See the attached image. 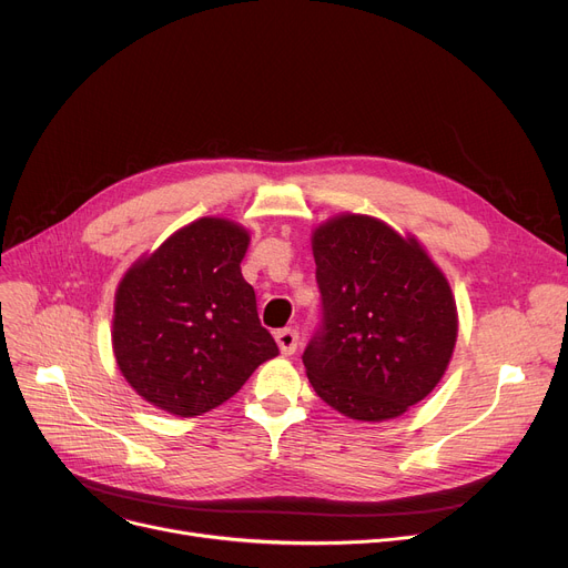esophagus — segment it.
I'll use <instances>...</instances> for the list:
<instances>
[{"mask_svg":"<svg viewBox=\"0 0 568 568\" xmlns=\"http://www.w3.org/2000/svg\"><path fill=\"white\" fill-rule=\"evenodd\" d=\"M276 343H278L281 352L285 356H290V354L296 352V347H300V332L292 329V326H287V329L276 332Z\"/></svg>","mask_w":568,"mask_h":568,"instance_id":"obj_1","label":"esophagus"}]
</instances>
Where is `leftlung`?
<instances>
[{"label":"left lung","instance_id":"1","mask_svg":"<svg viewBox=\"0 0 568 568\" xmlns=\"http://www.w3.org/2000/svg\"><path fill=\"white\" fill-rule=\"evenodd\" d=\"M313 255L322 326L302 359L315 394L356 422L396 419L452 362L449 281L412 234L364 214L315 227Z\"/></svg>","mask_w":568,"mask_h":568}]
</instances>
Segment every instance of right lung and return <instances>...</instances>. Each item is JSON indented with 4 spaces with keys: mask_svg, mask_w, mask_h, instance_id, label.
Masks as SVG:
<instances>
[{
    "mask_svg": "<svg viewBox=\"0 0 568 568\" xmlns=\"http://www.w3.org/2000/svg\"><path fill=\"white\" fill-rule=\"evenodd\" d=\"M248 242L239 223L204 216L124 274L114 294L112 352L146 403L174 416H200L278 354L239 266Z\"/></svg>",
    "mask_w": 568,
    "mask_h": 568,
    "instance_id": "right-lung-1",
    "label": "right lung"
}]
</instances>
